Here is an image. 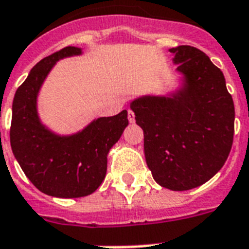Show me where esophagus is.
I'll use <instances>...</instances> for the list:
<instances>
[{
  "mask_svg": "<svg viewBox=\"0 0 249 249\" xmlns=\"http://www.w3.org/2000/svg\"><path fill=\"white\" fill-rule=\"evenodd\" d=\"M127 118H128V121H130L131 123L135 122V113H134V110H131V109H128V110H127Z\"/></svg>",
  "mask_w": 249,
  "mask_h": 249,
  "instance_id": "esophagus-1",
  "label": "esophagus"
}]
</instances>
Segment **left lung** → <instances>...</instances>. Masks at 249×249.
<instances>
[{
	"mask_svg": "<svg viewBox=\"0 0 249 249\" xmlns=\"http://www.w3.org/2000/svg\"><path fill=\"white\" fill-rule=\"evenodd\" d=\"M186 86L174 97L131 103L144 131L145 159L154 180L176 192L203 185L225 164L234 139L235 109L222 71L203 51L170 50Z\"/></svg>",
	"mask_w": 249,
	"mask_h": 249,
	"instance_id": "left-lung-1",
	"label": "left lung"
}]
</instances>
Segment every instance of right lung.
Returning <instances> with one entry per match:
<instances>
[{
  "label": "right lung",
  "instance_id": "add662e5",
  "mask_svg": "<svg viewBox=\"0 0 249 249\" xmlns=\"http://www.w3.org/2000/svg\"><path fill=\"white\" fill-rule=\"evenodd\" d=\"M68 46L37 63L15 92L10 144L21 170L39 192L57 198H79L93 193L107 174L109 149L128 124L127 110L93 121L68 137L51 134L39 123L36 99L43 79L63 57L78 55Z\"/></svg>",
  "mask_w": 249,
  "mask_h": 249
}]
</instances>
